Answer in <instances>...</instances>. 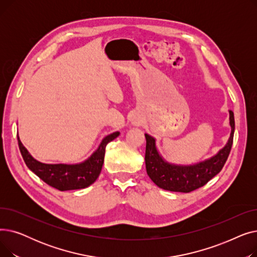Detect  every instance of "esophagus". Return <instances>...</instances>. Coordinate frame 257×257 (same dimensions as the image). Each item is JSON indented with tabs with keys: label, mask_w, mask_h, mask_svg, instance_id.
Here are the masks:
<instances>
[{
	"label": "esophagus",
	"mask_w": 257,
	"mask_h": 257,
	"mask_svg": "<svg viewBox=\"0 0 257 257\" xmlns=\"http://www.w3.org/2000/svg\"><path fill=\"white\" fill-rule=\"evenodd\" d=\"M132 124L136 125V126H139V125H140V121H139V120H133Z\"/></svg>",
	"instance_id": "obj_1"
}]
</instances>
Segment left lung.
I'll use <instances>...</instances> for the list:
<instances>
[{"label":"left lung","mask_w":257,"mask_h":257,"mask_svg":"<svg viewBox=\"0 0 257 257\" xmlns=\"http://www.w3.org/2000/svg\"><path fill=\"white\" fill-rule=\"evenodd\" d=\"M230 138L226 146L211 158L193 166H177L167 163L157 151L155 139L146 137V170L148 176L160 188L171 192L190 193L205 185L223 169L230 153L234 134V114L229 110Z\"/></svg>","instance_id":"1"}]
</instances>
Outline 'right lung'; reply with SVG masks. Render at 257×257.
Returning <instances> with one entry per match:
<instances>
[{
  "label": "right lung",
  "mask_w": 257,
  "mask_h": 257,
  "mask_svg": "<svg viewBox=\"0 0 257 257\" xmlns=\"http://www.w3.org/2000/svg\"><path fill=\"white\" fill-rule=\"evenodd\" d=\"M119 136V132H113L103 139L98 149L85 161L77 165H47L34 159L18 137L19 148L26 166L35 175L50 186L57 190L71 191L85 188L97 180L104 163L105 148Z\"/></svg>",
  "instance_id": "add662e5"
}]
</instances>
